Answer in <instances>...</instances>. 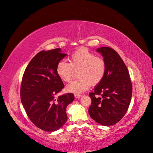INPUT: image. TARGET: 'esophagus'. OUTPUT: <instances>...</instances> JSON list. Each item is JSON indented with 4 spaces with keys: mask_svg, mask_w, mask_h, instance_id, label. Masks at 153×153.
<instances>
[{
    "mask_svg": "<svg viewBox=\"0 0 153 153\" xmlns=\"http://www.w3.org/2000/svg\"><path fill=\"white\" fill-rule=\"evenodd\" d=\"M74 96H75V97H76V98H79V97H81V94H74Z\"/></svg>",
    "mask_w": 153,
    "mask_h": 153,
    "instance_id": "34e87169",
    "label": "esophagus"
}]
</instances>
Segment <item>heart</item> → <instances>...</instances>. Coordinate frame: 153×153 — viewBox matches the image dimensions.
I'll use <instances>...</instances> for the list:
<instances>
[{
	"label": "heart",
	"instance_id": "heart-1",
	"mask_svg": "<svg viewBox=\"0 0 153 153\" xmlns=\"http://www.w3.org/2000/svg\"><path fill=\"white\" fill-rule=\"evenodd\" d=\"M69 61H59L56 72L61 80L68 83L72 80L74 70H79L77 71L79 78L66 87V90L70 92L80 94L87 91L91 84L98 85L105 75L107 65L104 59L96 56L87 48L76 50L70 55Z\"/></svg>",
	"mask_w": 153,
	"mask_h": 153
}]
</instances>
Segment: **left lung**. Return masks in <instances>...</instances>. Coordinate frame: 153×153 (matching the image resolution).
<instances>
[{
	"mask_svg": "<svg viewBox=\"0 0 153 153\" xmlns=\"http://www.w3.org/2000/svg\"><path fill=\"white\" fill-rule=\"evenodd\" d=\"M106 62L103 80L89 94L92 103L88 113L96 122L104 126L114 125L126 114L131 103L132 87L128 70L114 50L97 48Z\"/></svg>",
	"mask_w": 153,
	"mask_h": 153,
	"instance_id": "obj_1",
	"label": "left lung"
}]
</instances>
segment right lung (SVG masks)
<instances>
[{"label": "right lung", "instance_id": "add662e5", "mask_svg": "<svg viewBox=\"0 0 153 153\" xmlns=\"http://www.w3.org/2000/svg\"><path fill=\"white\" fill-rule=\"evenodd\" d=\"M66 54L60 48L41 51L29 62L21 86V100L31 121L43 131L58 130L67 120L66 108L74 100L72 93L56 94L64 88L56 67Z\"/></svg>", "mask_w": 153, "mask_h": 153}]
</instances>
